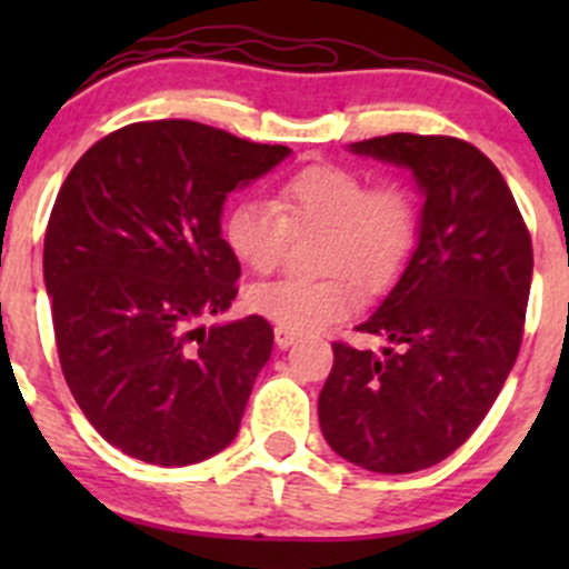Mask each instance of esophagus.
I'll use <instances>...</instances> for the list:
<instances>
[{
  "label": "esophagus",
  "mask_w": 569,
  "mask_h": 569,
  "mask_svg": "<svg viewBox=\"0 0 569 569\" xmlns=\"http://www.w3.org/2000/svg\"><path fill=\"white\" fill-rule=\"evenodd\" d=\"M297 341H300V332L289 330V327H283V325L274 327V343H278L280 349H289L291 343H297Z\"/></svg>",
  "instance_id": "1"
}]
</instances>
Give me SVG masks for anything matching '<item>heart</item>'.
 I'll return each mask as SVG.
<instances>
[{
  "mask_svg": "<svg viewBox=\"0 0 569 569\" xmlns=\"http://www.w3.org/2000/svg\"><path fill=\"white\" fill-rule=\"evenodd\" d=\"M289 228H327L321 269L330 278H280L248 291V308L289 330H319L358 308V291L388 286L418 239L416 198L399 183H377L341 168L313 164L278 189L274 203L237 200L222 220V239L258 274L283 261Z\"/></svg>",
  "mask_w": 569,
  "mask_h": 569,
  "instance_id": "1",
  "label": "heart"
}]
</instances>
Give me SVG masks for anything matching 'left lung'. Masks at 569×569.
I'll return each mask as SVG.
<instances>
[{
	"label": "left lung",
	"instance_id": "1",
	"mask_svg": "<svg viewBox=\"0 0 569 569\" xmlns=\"http://www.w3.org/2000/svg\"><path fill=\"white\" fill-rule=\"evenodd\" d=\"M349 151L410 170L423 209L405 272L355 327L391 347L332 343L319 427L347 462L416 473L473 435L518 360L531 237L503 176L470 142L388 134Z\"/></svg>",
	"mask_w": 569,
	"mask_h": 569
}]
</instances>
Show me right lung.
I'll use <instances>...</instances> for the list:
<instances>
[{"label": "right lung", "mask_w": 569, "mask_h": 569, "mask_svg": "<svg viewBox=\"0 0 569 569\" xmlns=\"http://www.w3.org/2000/svg\"><path fill=\"white\" fill-rule=\"evenodd\" d=\"M289 153L148 120L96 142L60 187L43 242L57 352L84 418L123 455L181 468L237 438L272 327L200 321L231 308L242 272L222 203Z\"/></svg>", "instance_id": "obj_1"}]
</instances>
